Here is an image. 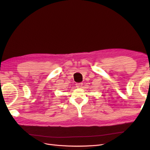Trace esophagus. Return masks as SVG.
<instances>
[{
  "mask_svg": "<svg viewBox=\"0 0 150 150\" xmlns=\"http://www.w3.org/2000/svg\"><path fill=\"white\" fill-rule=\"evenodd\" d=\"M82 86H83V83H76V86L77 88H81Z\"/></svg>",
  "mask_w": 150,
  "mask_h": 150,
  "instance_id": "1",
  "label": "esophagus"
}]
</instances>
